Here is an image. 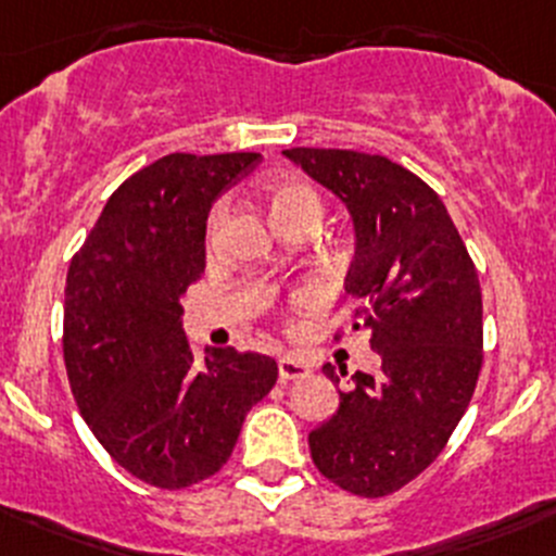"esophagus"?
<instances>
[{"mask_svg": "<svg viewBox=\"0 0 556 556\" xmlns=\"http://www.w3.org/2000/svg\"><path fill=\"white\" fill-rule=\"evenodd\" d=\"M311 375V366H307V362H302L300 356H283L278 362V377L280 380H300V377H307Z\"/></svg>", "mask_w": 556, "mask_h": 556, "instance_id": "1", "label": "esophagus"}]
</instances>
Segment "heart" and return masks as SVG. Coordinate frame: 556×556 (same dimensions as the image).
Segmentation results:
<instances>
[{"label": "heart", "mask_w": 556, "mask_h": 556, "mask_svg": "<svg viewBox=\"0 0 556 556\" xmlns=\"http://www.w3.org/2000/svg\"><path fill=\"white\" fill-rule=\"evenodd\" d=\"M267 208H270L273 222L283 232L294 230V227H313L318 230L320 219H324V198L313 185L302 179H278L267 187ZM222 222H225V203L214 205L208 214V225H205V238L211 240L219 232ZM305 302V294L296 296Z\"/></svg>", "instance_id": "heart-1"}]
</instances>
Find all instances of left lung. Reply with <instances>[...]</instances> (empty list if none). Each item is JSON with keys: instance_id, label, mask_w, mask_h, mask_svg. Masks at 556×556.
Here are the masks:
<instances>
[{"instance_id": "left-lung-1", "label": "left lung", "mask_w": 556, "mask_h": 556, "mask_svg": "<svg viewBox=\"0 0 556 556\" xmlns=\"http://www.w3.org/2000/svg\"><path fill=\"white\" fill-rule=\"evenodd\" d=\"M283 154L351 208V324L371 331L382 358L380 375L356 371L337 415L311 433L313 463L353 495H391L437 460L473 396L484 358L477 267L442 198L404 165L353 150ZM324 375L340 386L345 371L324 364Z\"/></svg>"}]
</instances>
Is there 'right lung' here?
<instances>
[{
	"label": "right lung",
	"instance_id": "obj_1",
	"mask_svg": "<svg viewBox=\"0 0 556 556\" xmlns=\"http://www.w3.org/2000/svg\"><path fill=\"white\" fill-rule=\"evenodd\" d=\"M260 152H174L106 200L72 256L64 362L79 415L114 463L160 490L214 477L278 364L216 348L194 362L179 294L205 267V219Z\"/></svg>",
	"mask_w": 556,
	"mask_h": 556
}]
</instances>
